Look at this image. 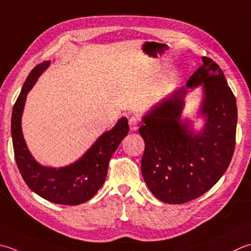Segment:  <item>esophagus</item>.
<instances>
[{
  "mask_svg": "<svg viewBox=\"0 0 251 251\" xmlns=\"http://www.w3.org/2000/svg\"><path fill=\"white\" fill-rule=\"evenodd\" d=\"M128 123H129V127L131 130H136L137 128H138V127H137V125H138V119H137L136 116H131Z\"/></svg>",
  "mask_w": 251,
  "mask_h": 251,
  "instance_id": "1",
  "label": "esophagus"
}]
</instances>
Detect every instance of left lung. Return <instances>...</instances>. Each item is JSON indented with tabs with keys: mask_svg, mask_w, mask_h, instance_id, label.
<instances>
[{
	"mask_svg": "<svg viewBox=\"0 0 251 251\" xmlns=\"http://www.w3.org/2000/svg\"><path fill=\"white\" fill-rule=\"evenodd\" d=\"M202 62L186 86H203L204 129L195 134L190 122L180 120L186 87L152 107L139 128L146 146L142 176L151 193L166 203H185L207 193L222 177L234 153L236 99L218 64L205 56Z\"/></svg>",
	"mask_w": 251,
	"mask_h": 251,
	"instance_id": "obj_1",
	"label": "left lung"
}]
</instances>
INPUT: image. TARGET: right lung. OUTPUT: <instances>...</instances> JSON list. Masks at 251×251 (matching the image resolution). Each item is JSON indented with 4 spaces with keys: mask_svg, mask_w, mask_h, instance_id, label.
Segmentation results:
<instances>
[{
    "mask_svg": "<svg viewBox=\"0 0 251 251\" xmlns=\"http://www.w3.org/2000/svg\"><path fill=\"white\" fill-rule=\"evenodd\" d=\"M49 65L50 61H47L33 68L14 104L11 130L15 160L25 183L33 193L54 203L77 205L91 199L104 183L111 156L128 134V122L126 117H122L79 160L70 165L55 169L39 164L25 142L22 115L28 91Z\"/></svg>",
    "mask_w": 251,
    "mask_h": 251,
    "instance_id": "1",
    "label": "right lung"
}]
</instances>
